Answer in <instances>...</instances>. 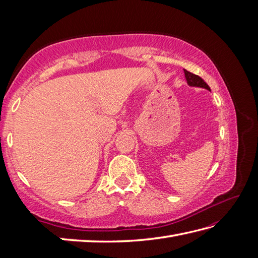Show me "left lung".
Segmentation results:
<instances>
[{
	"label": "left lung",
	"mask_w": 258,
	"mask_h": 258,
	"mask_svg": "<svg viewBox=\"0 0 258 258\" xmlns=\"http://www.w3.org/2000/svg\"><path fill=\"white\" fill-rule=\"evenodd\" d=\"M184 74H185V78H186V81H187L188 85L199 86V87H203V89H206L208 91H211L210 86H208L204 82V80L200 78L199 75H195L193 73H190V72H188L187 70H184Z\"/></svg>",
	"instance_id": "left-lung-1"
}]
</instances>
